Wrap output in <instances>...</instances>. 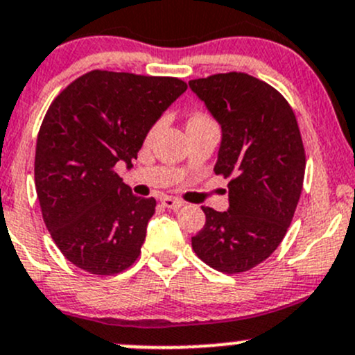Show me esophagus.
I'll list each match as a JSON object with an SVG mask.
<instances>
[{"mask_svg":"<svg viewBox=\"0 0 355 355\" xmlns=\"http://www.w3.org/2000/svg\"><path fill=\"white\" fill-rule=\"evenodd\" d=\"M162 204L165 207H168V209H180L182 206H184V200H180V199H175V197H163L162 199Z\"/></svg>","mask_w":355,"mask_h":355,"instance_id":"34e87169","label":"esophagus"}]
</instances>
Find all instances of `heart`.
Returning a JSON list of instances; mask_svg holds the SVG:
<instances>
[{"label":"heart","instance_id":"heart-1","mask_svg":"<svg viewBox=\"0 0 355 355\" xmlns=\"http://www.w3.org/2000/svg\"><path fill=\"white\" fill-rule=\"evenodd\" d=\"M200 119H207V117L202 114H196V115H192V119H190V121H200Z\"/></svg>","mask_w":355,"mask_h":355}]
</instances>
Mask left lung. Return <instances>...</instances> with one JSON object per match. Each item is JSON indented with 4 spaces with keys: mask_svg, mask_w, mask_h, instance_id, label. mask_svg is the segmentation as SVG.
<instances>
[{
    "mask_svg": "<svg viewBox=\"0 0 355 355\" xmlns=\"http://www.w3.org/2000/svg\"><path fill=\"white\" fill-rule=\"evenodd\" d=\"M223 130L216 175L230 178V207H202L196 255L225 274L257 267L286 236L303 190L306 155L296 115L266 81L221 73L189 81Z\"/></svg>",
    "mask_w": 355,
    "mask_h": 355,
    "instance_id": "1",
    "label": "left lung"
}]
</instances>
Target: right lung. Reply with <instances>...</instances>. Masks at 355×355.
<instances>
[{"instance_id": "1", "label": "right lung", "mask_w": 355, "mask_h": 355, "mask_svg": "<svg viewBox=\"0 0 355 355\" xmlns=\"http://www.w3.org/2000/svg\"><path fill=\"white\" fill-rule=\"evenodd\" d=\"M187 83L170 76L89 71L51 103L35 148L42 218L62 255L95 275L136 262L156 200L114 171L132 166L144 137Z\"/></svg>"}]
</instances>
